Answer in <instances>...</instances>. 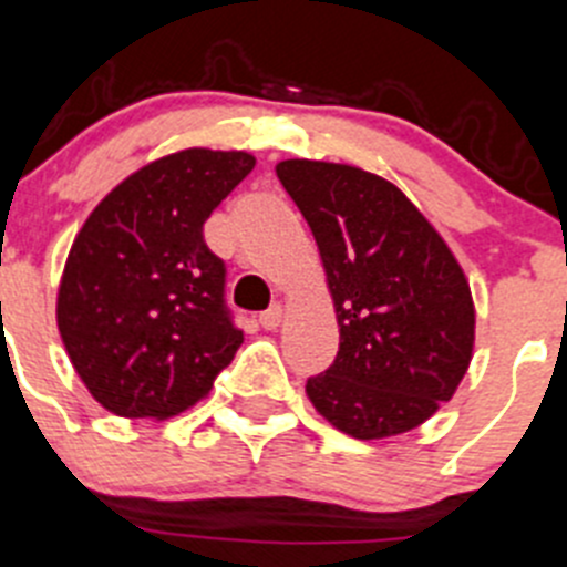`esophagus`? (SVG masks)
I'll use <instances>...</instances> for the list:
<instances>
[{
    "label": "esophagus",
    "instance_id": "1",
    "mask_svg": "<svg viewBox=\"0 0 567 567\" xmlns=\"http://www.w3.org/2000/svg\"><path fill=\"white\" fill-rule=\"evenodd\" d=\"M282 305H271L266 313H259V327H262V330H277V327L282 324Z\"/></svg>",
    "mask_w": 567,
    "mask_h": 567
}]
</instances>
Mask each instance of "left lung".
<instances>
[{
    "instance_id": "1",
    "label": "left lung",
    "mask_w": 567,
    "mask_h": 567,
    "mask_svg": "<svg viewBox=\"0 0 567 567\" xmlns=\"http://www.w3.org/2000/svg\"><path fill=\"white\" fill-rule=\"evenodd\" d=\"M277 176L308 220L336 308L338 355L308 380L347 436H396L431 420L473 361L475 308L458 259L383 176L285 158Z\"/></svg>"
}]
</instances>
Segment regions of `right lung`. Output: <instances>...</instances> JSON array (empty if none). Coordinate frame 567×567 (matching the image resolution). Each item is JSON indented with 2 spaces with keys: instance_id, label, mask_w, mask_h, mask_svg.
<instances>
[{
  "instance_id": "obj_1",
  "label": "right lung",
  "mask_w": 567,
  "mask_h": 567,
  "mask_svg": "<svg viewBox=\"0 0 567 567\" xmlns=\"http://www.w3.org/2000/svg\"><path fill=\"white\" fill-rule=\"evenodd\" d=\"M254 162L209 147L162 156L116 184L78 231L58 288V330L111 414L171 420L204 400L235 358L243 332L204 224Z\"/></svg>"
}]
</instances>
